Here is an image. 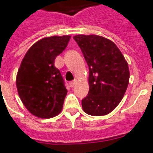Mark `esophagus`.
<instances>
[{"label": "esophagus", "mask_w": 153, "mask_h": 153, "mask_svg": "<svg viewBox=\"0 0 153 153\" xmlns=\"http://www.w3.org/2000/svg\"><path fill=\"white\" fill-rule=\"evenodd\" d=\"M76 82H77L76 80H74V81L70 82V83H69L70 86H71V87H73V86H74V85H75V83H76Z\"/></svg>", "instance_id": "34e87169"}]
</instances>
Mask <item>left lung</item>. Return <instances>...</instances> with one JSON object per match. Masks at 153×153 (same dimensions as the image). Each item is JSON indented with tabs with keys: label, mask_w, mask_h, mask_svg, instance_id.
I'll return each instance as SVG.
<instances>
[{
	"label": "left lung",
	"mask_w": 153,
	"mask_h": 153,
	"mask_svg": "<svg viewBox=\"0 0 153 153\" xmlns=\"http://www.w3.org/2000/svg\"><path fill=\"white\" fill-rule=\"evenodd\" d=\"M74 39L81 48L89 67V93L82 107L91 116L112 112L123 98L129 81L128 62L110 39L97 35H77Z\"/></svg>",
	"instance_id": "8db88e82"
}]
</instances>
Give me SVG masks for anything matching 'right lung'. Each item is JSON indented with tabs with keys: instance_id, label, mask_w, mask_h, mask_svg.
Here are the masks:
<instances>
[{
	"instance_id": "1",
	"label": "right lung",
	"mask_w": 153,
	"mask_h": 153,
	"mask_svg": "<svg viewBox=\"0 0 153 153\" xmlns=\"http://www.w3.org/2000/svg\"><path fill=\"white\" fill-rule=\"evenodd\" d=\"M71 36L45 37L32 45L16 74L18 94L26 109L39 118H51L62 111L67 91L55 59Z\"/></svg>"
}]
</instances>
